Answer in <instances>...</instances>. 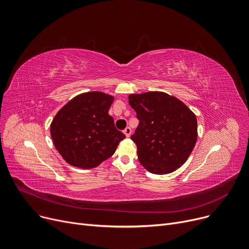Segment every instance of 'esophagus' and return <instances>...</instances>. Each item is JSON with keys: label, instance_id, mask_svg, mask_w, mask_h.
<instances>
[{"label": "esophagus", "instance_id": "1", "mask_svg": "<svg viewBox=\"0 0 249 249\" xmlns=\"http://www.w3.org/2000/svg\"><path fill=\"white\" fill-rule=\"evenodd\" d=\"M131 132H132V130H131L130 127H126V128L124 129V133H125V135H126L127 137H129V136L131 135Z\"/></svg>", "mask_w": 249, "mask_h": 249}]
</instances>
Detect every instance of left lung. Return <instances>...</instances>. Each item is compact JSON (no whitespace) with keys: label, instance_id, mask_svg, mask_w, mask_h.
I'll return each instance as SVG.
<instances>
[{"label":"left lung","instance_id":"1","mask_svg":"<svg viewBox=\"0 0 249 249\" xmlns=\"http://www.w3.org/2000/svg\"><path fill=\"white\" fill-rule=\"evenodd\" d=\"M139 120L131 139L142 165L168 174L185 163L197 139L196 117L175 96L150 91L129 95Z\"/></svg>","mask_w":249,"mask_h":249}]
</instances>
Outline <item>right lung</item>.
<instances>
[{"mask_svg":"<svg viewBox=\"0 0 249 249\" xmlns=\"http://www.w3.org/2000/svg\"><path fill=\"white\" fill-rule=\"evenodd\" d=\"M113 101V96L101 91L85 92L75 96L53 118V142L68 164L90 169L114 155L125 134L109 115Z\"/></svg>","mask_w":249,"mask_h":249,"instance_id":"add662e5","label":"right lung"}]
</instances>
